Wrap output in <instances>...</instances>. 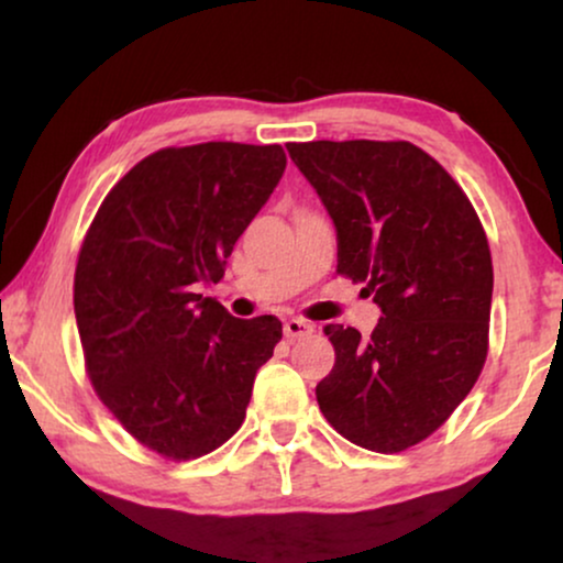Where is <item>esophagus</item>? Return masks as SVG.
Wrapping results in <instances>:
<instances>
[{
    "instance_id": "34e87169",
    "label": "esophagus",
    "mask_w": 563,
    "mask_h": 563,
    "mask_svg": "<svg viewBox=\"0 0 563 563\" xmlns=\"http://www.w3.org/2000/svg\"><path fill=\"white\" fill-rule=\"evenodd\" d=\"M312 333V325L302 318H289L287 322H284V335L287 338H305Z\"/></svg>"
}]
</instances>
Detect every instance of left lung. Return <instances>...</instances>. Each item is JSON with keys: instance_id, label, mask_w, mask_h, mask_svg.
I'll return each mask as SVG.
<instances>
[{"instance_id": "left-lung-1", "label": "left lung", "mask_w": 563, "mask_h": 563, "mask_svg": "<svg viewBox=\"0 0 563 563\" xmlns=\"http://www.w3.org/2000/svg\"><path fill=\"white\" fill-rule=\"evenodd\" d=\"M338 235V274L366 282L374 333L325 325L335 366L314 395L361 449L397 453L456 410L487 358L492 256L472 202L407 141L289 143Z\"/></svg>"}]
</instances>
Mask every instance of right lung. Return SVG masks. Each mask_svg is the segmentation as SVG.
<instances>
[{
    "mask_svg": "<svg viewBox=\"0 0 563 563\" xmlns=\"http://www.w3.org/2000/svg\"><path fill=\"white\" fill-rule=\"evenodd\" d=\"M284 168L282 145L156 151L114 184L84 238L74 312L89 379L161 456L189 461L225 443L274 356V314L233 318L195 289L225 276Z\"/></svg>",
    "mask_w": 563,
    "mask_h": 563,
    "instance_id": "obj_1",
    "label": "right lung"
}]
</instances>
